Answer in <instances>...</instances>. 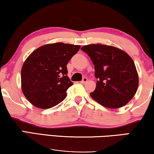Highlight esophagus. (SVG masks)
<instances>
[{
    "label": "esophagus",
    "mask_w": 154,
    "mask_h": 154,
    "mask_svg": "<svg viewBox=\"0 0 154 154\" xmlns=\"http://www.w3.org/2000/svg\"><path fill=\"white\" fill-rule=\"evenodd\" d=\"M87 81H88V79L86 77H84L83 78V79H82V81H81L80 82V83L81 84H85V83H86V82H87Z\"/></svg>",
    "instance_id": "1"
}]
</instances>
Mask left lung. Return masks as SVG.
I'll list each match as a JSON object with an SVG mask.
<instances>
[{"mask_svg":"<svg viewBox=\"0 0 154 154\" xmlns=\"http://www.w3.org/2000/svg\"><path fill=\"white\" fill-rule=\"evenodd\" d=\"M94 65L98 81L90 96L105 107L119 108L126 105L137 92L139 77L132 58L117 47L101 44L83 46Z\"/></svg>","mask_w":154,"mask_h":154,"instance_id":"left-lung-1","label":"left lung"}]
</instances>
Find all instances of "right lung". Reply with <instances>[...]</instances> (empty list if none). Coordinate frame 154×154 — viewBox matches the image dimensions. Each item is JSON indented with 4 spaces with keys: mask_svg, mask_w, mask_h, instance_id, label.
I'll return each instance as SVG.
<instances>
[{
    "mask_svg": "<svg viewBox=\"0 0 154 154\" xmlns=\"http://www.w3.org/2000/svg\"><path fill=\"white\" fill-rule=\"evenodd\" d=\"M79 49L80 45L57 42L41 46L29 56L21 68V89L32 105L49 109L66 98L73 84L66 66Z\"/></svg>",
    "mask_w": 154,
    "mask_h": 154,
    "instance_id": "add662e5",
    "label": "right lung"
}]
</instances>
